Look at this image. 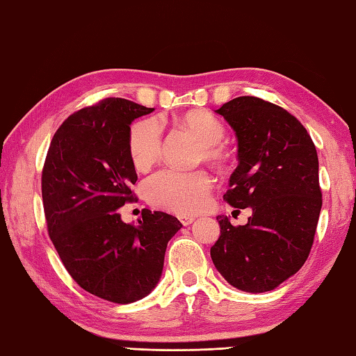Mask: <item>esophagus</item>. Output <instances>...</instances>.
I'll return each instance as SVG.
<instances>
[{"label":"esophagus","instance_id":"esophagus-1","mask_svg":"<svg viewBox=\"0 0 356 356\" xmlns=\"http://www.w3.org/2000/svg\"><path fill=\"white\" fill-rule=\"evenodd\" d=\"M178 218H179V221H181V223H183L184 226H189V225L192 223V221L195 220L192 216H178Z\"/></svg>","mask_w":356,"mask_h":356}]
</instances>
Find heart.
I'll return each mask as SVG.
<instances>
[{
    "mask_svg": "<svg viewBox=\"0 0 356 356\" xmlns=\"http://www.w3.org/2000/svg\"><path fill=\"white\" fill-rule=\"evenodd\" d=\"M181 125L195 135L201 149L198 158L213 165H223L229 152L221 144L226 129L223 122L207 111H189L181 118ZM161 129L156 120L145 119L131 127L129 136L130 158L136 169L147 170L161 155ZM212 189V179L204 170L163 169L144 181L145 198L161 209L189 216L203 209Z\"/></svg>",
    "mask_w": 356,
    "mask_h": 356,
    "instance_id": "b5f03b06",
    "label": "heart"
}]
</instances>
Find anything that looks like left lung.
<instances>
[{
    "label": "left lung",
    "instance_id": "left-lung-1",
    "mask_svg": "<svg viewBox=\"0 0 356 356\" xmlns=\"http://www.w3.org/2000/svg\"><path fill=\"white\" fill-rule=\"evenodd\" d=\"M217 113L238 140V165L223 198L251 207L252 216L245 226L217 217L211 257L232 286L270 291L296 274L312 250L323 206L316 147L291 113L264 99L236 97Z\"/></svg>",
    "mask_w": 356,
    "mask_h": 356
}]
</instances>
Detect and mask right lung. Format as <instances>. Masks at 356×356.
<instances>
[{"label": "right lung", "mask_w": 356, "mask_h": 356, "mask_svg": "<svg viewBox=\"0 0 356 356\" xmlns=\"http://www.w3.org/2000/svg\"><path fill=\"white\" fill-rule=\"evenodd\" d=\"M153 110L108 97L72 113L43 165L46 225L66 271L85 291L115 304L136 302L156 286L167 243L183 226L159 211L144 209L138 226L118 213L136 200L130 124Z\"/></svg>", "instance_id": "obj_1"}]
</instances>
